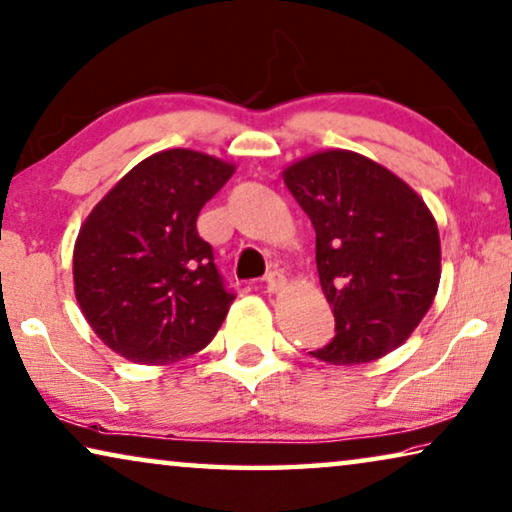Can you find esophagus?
I'll list each match as a JSON object with an SVG mask.
<instances>
[{
	"mask_svg": "<svg viewBox=\"0 0 512 512\" xmlns=\"http://www.w3.org/2000/svg\"><path fill=\"white\" fill-rule=\"evenodd\" d=\"M287 285V280H285V276H282L280 271H271L269 276H266V289H269L271 294H276V292H280L282 287Z\"/></svg>",
	"mask_w": 512,
	"mask_h": 512,
	"instance_id": "obj_1",
	"label": "esophagus"
}]
</instances>
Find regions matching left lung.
<instances>
[{
    "label": "left lung",
    "mask_w": 512,
    "mask_h": 512,
    "mask_svg": "<svg viewBox=\"0 0 512 512\" xmlns=\"http://www.w3.org/2000/svg\"><path fill=\"white\" fill-rule=\"evenodd\" d=\"M285 186L317 234V271L335 338L310 356L356 365L386 356L421 324L437 296V220L375 160L329 149L292 163Z\"/></svg>",
    "instance_id": "left-lung-1"
}]
</instances>
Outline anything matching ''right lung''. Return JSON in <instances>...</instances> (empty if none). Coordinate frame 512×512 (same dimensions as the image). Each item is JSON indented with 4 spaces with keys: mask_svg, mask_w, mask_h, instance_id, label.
I'll list each match as a JSON object with an SVG mask.
<instances>
[{
    "mask_svg": "<svg viewBox=\"0 0 512 512\" xmlns=\"http://www.w3.org/2000/svg\"><path fill=\"white\" fill-rule=\"evenodd\" d=\"M232 174V163L200 151H158L89 213L73 250L75 299L112 352L167 365L218 333L234 294L195 223Z\"/></svg>",
    "mask_w": 512,
    "mask_h": 512,
    "instance_id": "1",
    "label": "right lung"
}]
</instances>
